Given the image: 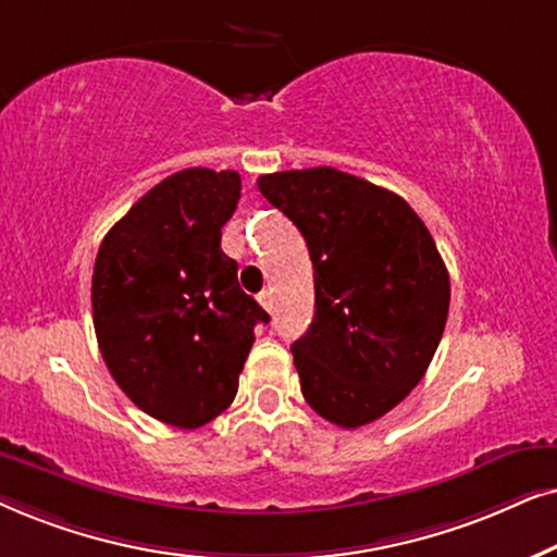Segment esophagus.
<instances>
[{
	"label": "esophagus",
	"mask_w": 557,
	"mask_h": 557,
	"mask_svg": "<svg viewBox=\"0 0 557 557\" xmlns=\"http://www.w3.org/2000/svg\"><path fill=\"white\" fill-rule=\"evenodd\" d=\"M257 300H259V306H262L264 310H272V290H262L257 295Z\"/></svg>",
	"instance_id": "1"
}]
</instances>
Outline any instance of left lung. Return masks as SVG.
<instances>
[{"mask_svg": "<svg viewBox=\"0 0 557 557\" xmlns=\"http://www.w3.org/2000/svg\"><path fill=\"white\" fill-rule=\"evenodd\" d=\"M257 188L298 226L315 315L293 344L300 389L338 428L380 420L418 387L441 344L450 280L405 198L336 168L262 175Z\"/></svg>", "mask_w": 557, "mask_h": 557, "instance_id": "8db88e82", "label": "left lung"}]
</instances>
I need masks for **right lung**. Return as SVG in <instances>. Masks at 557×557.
<instances>
[{
    "mask_svg": "<svg viewBox=\"0 0 557 557\" xmlns=\"http://www.w3.org/2000/svg\"><path fill=\"white\" fill-rule=\"evenodd\" d=\"M239 190L234 170H181L147 190L96 255L91 306L103 361L139 410L183 430L234 403L255 325L270 321L221 251Z\"/></svg>",
    "mask_w": 557,
    "mask_h": 557,
    "instance_id": "1",
    "label": "right lung"
}]
</instances>
